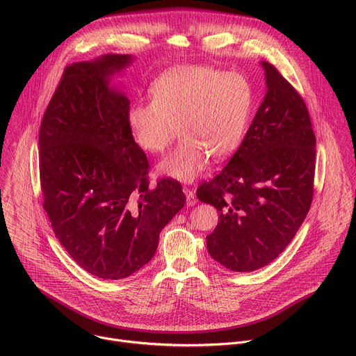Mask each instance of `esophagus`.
I'll return each instance as SVG.
<instances>
[{"mask_svg":"<svg viewBox=\"0 0 356 356\" xmlns=\"http://www.w3.org/2000/svg\"><path fill=\"white\" fill-rule=\"evenodd\" d=\"M184 194L187 197V205L191 207V205H195L197 204V197H195V193L193 190H190L188 187L184 188Z\"/></svg>","mask_w":356,"mask_h":356,"instance_id":"1","label":"esophagus"}]
</instances>
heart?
<instances>
[{
  "mask_svg": "<svg viewBox=\"0 0 356 356\" xmlns=\"http://www.w3.org/2000/svg\"><path fill=\"white\" fill-rule=\"evenodd\" d=\"M152 100H140L129 113L131 134L141 149L162 154L176 138V149L159 172L193 181L208 156L220 162L245 138L253 111V89L239 74L211 67H180L163 74L151 89Z\"/></svg>",
  "mask_w": 356,
  "mask_h": 356,
  "instance_id": "1",
  "label": "heart"
}]
</instances>
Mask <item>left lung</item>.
<instances>
[{
    "label": "left lung",
    "mask_w": 356,
    "mask_h": 356,
    "mask_svg": "<svg viewBox=\"0 0 356 356\" xmlns=\"http://www.w3.org/2000/svg\"><path fill=\"white\" fill-rule=\"evenodd\" d=\"M267 93L227 165L197 188L219 220L207 236L209 256L236 273L275 260L295 238L314 193L316 137L300 93L263 63Z\"/></svg>",
    "instance_id": "1"
}]
</instances>
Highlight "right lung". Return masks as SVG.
<instances>
[{
  "instance_id": "1",
  "label": "right lung",
  "mask_w": 356,
  "mask_h": 356,
  "mask_svg": "<svg viewBox=\"0 0 356 356\" xmlns=\"http://www.w3.org/2000/svg\"><path fill=\"white\" fill-rule=\"evenodd\" d=\"M131 61L106 54L65 67L43 114V208L74 261L103 280L126 278L154 257L161 230L184 207L181 184L149 187V163L129 126L130 100L107 76Z\"/></svg>"
}]
</instances>
